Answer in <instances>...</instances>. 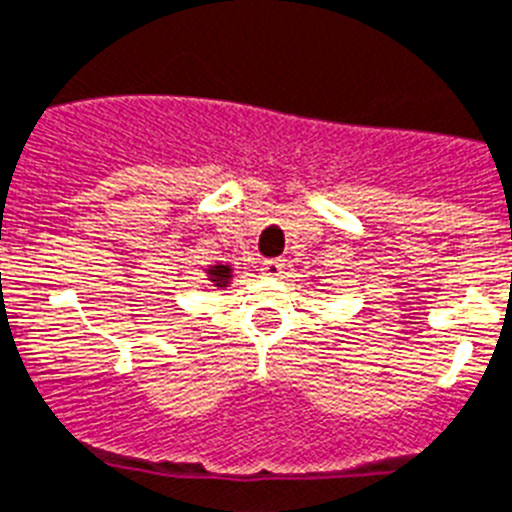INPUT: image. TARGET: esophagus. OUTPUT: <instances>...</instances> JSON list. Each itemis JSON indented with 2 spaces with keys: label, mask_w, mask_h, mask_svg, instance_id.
<instances>
[{
  "label": "esophagus",
  "mask_w": 512,
  "mask_h": 512,
  "mask_svg": "<svg viewBox=\"0 0 512 512\" xmlns=\"http://www.w3.org/2000/svg\"><path fill=\"white\" fill-rule=\"evenodd\" d=\"M285 270V260L283 257H273V260H262V273L267 275V278H278L280 273Z\"/></svg>",
  "instance_id": "esophagus-1"
}]
</instances>
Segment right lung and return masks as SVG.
<instances>
[{"mask_svg":"<svg viewBox=\"0 0 512 512\" xmlns=\"http://www.w3.org/2000/svg\"><path fill=\"white\" fill-rule=\"evenodd\" d=\"M229 275H232V267H227V265H214V267H211V270H209L211 283L219 285V288H224V285H227Z\"/></svg>","mask_w":512,"mask_h":512,"instance_id":"add662e5","label":"right lung"}]
</instances>
